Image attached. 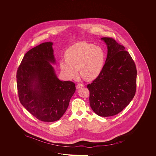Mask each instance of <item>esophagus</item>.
<instances>
[{
	"mask_svg": "<svg viewBox=\"0 0 156 156\" xmlns=\"http://www.w3.org/2000/svg\"><path fill=\"white\" fill-rule=\"evenodd\" d=\"M83 86H84L83 84H82V83H78V84H77V85L76 87L77 89H79L80 88L83 87Z\"/></svg>",
	"mask_w": 156,
	"mask_h": 156,
	"instance_id": "esophagus-1",
	"label": "esophagus"
}]
</instances>
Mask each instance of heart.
Here are the masks:
<instances>
[{
	"label": "heart",
	"instance_id": "b5f03b06",
	"mask_svg": "<svg viewBox=\"0 0 156 156\" xmlns=\"http://www.w3.org/2000/svg\"><path fill=\"white\" fill-rule=\"evenodd\" d=\"M66 58L60 60V67L64 76L68 79L76 77L79 69L85 79H96L103 70L105 53L100 47L85 42L76 43L67 49Z\"/></svg>",
	"mask_w": 156,
	"mask_h": 156
}]
</instances>
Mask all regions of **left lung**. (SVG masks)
Here are the masks:
<instances>
[{"mask_svg": "<svg viewBox=\"0 0 156 156\" xmlns=\"http://www.w3.org/2000/svg\"><path fill=\"white\" fill-rule=\"evenodd\" d=\"M108 55L103 70L87 87L90 105L99 116H114L122 112L135 95L136 65L125 47L110 37H103Z\"/></svg>", "mask_w": 156, "mask_h": 156, "instance_id": "left-lung-1", "label": "left lung"}]
</instances>
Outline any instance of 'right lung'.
Listing matches in <instances>:
<instances>
[{"label": "right lung", "instance_id": "add662e5", "mask_svg": "<svg viewBox=\"0 0 156 156\" xmlns=\"http://www.w3.org/2000/svg\"><path fill=\"white\" fill-rule=\"evenodd\" d=\"M51 42L41 43L24 56L17 72V89L22 105L37 119L52 122L65 113L76 90L72 81L58 79Z\"/></svg>", "mask_w": 156, "mask_h": 156}]
</instances>
